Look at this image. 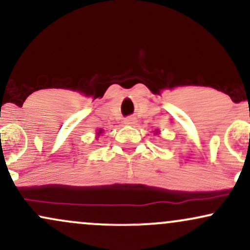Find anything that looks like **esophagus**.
<instances>
[{
	"label": "esophagus",
	"mask_w": 250,
	"mask_h": 250,
	"mask_svg": "<svg viewBox=\"0 0 250 250\" xmlns=\"http://www.w3.org/2000/svg\"><path fill=\"white\" fill-rule=\"evenodd\" d=\"M125 125H134L135 123H136V119H135V117H133V116L127 117V119L125 120Z\"/></svg>",
	"instance_id": "1"
}]
</instances>
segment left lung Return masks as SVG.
I'll return each mask as SVG.
<instances>
[{"label":"left lung","instance_id":"8db88e82","mask_svg":"<svg viewBox=\"0 0 250 250\" xmlns=\"http://www.w3.org/2000/svg\"><path fill=\"white\" fill-rule=\"evenodd\" d=\"M156 133H157V130H156Z\"/></svg>","mask_w":250,"mask_h":250}]
</instances>
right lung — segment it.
<instances>
[{"label": "right lung", "instance_id": "add662e5", "mask_svg": "<svg viewBox=\"0 0 250 250\" xmlns=\"http://www.w3.org/2000/svg\"><path fill=\"white\" fill-rule=\"evenodd\" d=\"M102 133H103L102 129H99V131H97L96 135H97V136H100V135H102Z\"/></svg>", "mask_w": 250, "mask_h": 250}]
</instances>
